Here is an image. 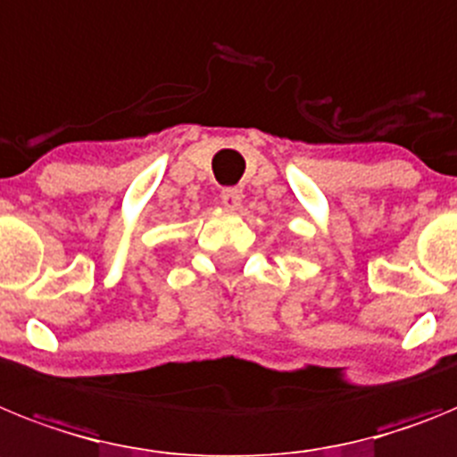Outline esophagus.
Masks as SVG:
<instances>
[{"mask_svg": "<svg viewBox=\"0 0 457 457\" xmlns=\"http://www.w3.org/2000/svg\"><path fill=\"white\" fill-rule=\"evenodd\" d=\"M241 200H244V193L239 188H223V193H220V202L229 209H239Z\"/></svg>", "mask_w": 457, "mask_h": 457, "instance_id": "esophagus-1", "label": "esophagus"}]
</instances>
